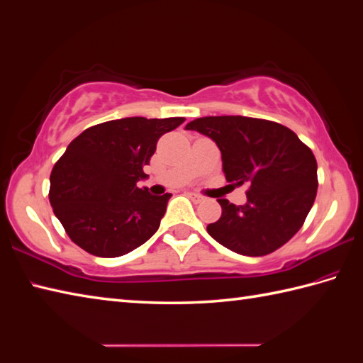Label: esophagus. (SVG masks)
<instances>
[{
	"instance_id": "esophagus-1",
	"label": "esophagus",
	"mask_w": 363,
	"mask_h": 363,
	"mask_svg": "<svg viewBox=\"0 0 363 363\" xmlns=\"http://www.w3.org/2000/svg\"><path fill=\"white\" fill-rule=\"evenodd\" d=\"M184 194H186L191 200H194V202H202V200H203V197H202V196H199V194H196V192L186 191V192H184Z\"/></svg>"
}]
</instances>
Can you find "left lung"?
Here are the masks:
<instances>
[{"label":"left lung","mask_w":363,"mask_h":363,"mask_svg":"<svg viewBox=\"0 0 363 363\" xmlns=\"http://www.w3.org/2000/svg\"><path fill=\"white\" fill-rule=\"evenodd\" d=\"M211 138L222 154L227 182L247 183V203L227 199L209 236L244 256H264L283 247L303 227L317 196V161L284 125L247 116H205L186 124Z\"/></svg>","instance_id":"8db88e82"}]
</instances>
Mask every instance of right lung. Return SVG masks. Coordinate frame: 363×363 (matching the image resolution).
I'll return each mask as SVG.
<instances>
[{
  "instance_id": "add662e5",
  "label": "right lung",
  "mask_w": 363,
  "mask_h": 363,
  "mask_svg": "<svg viewBox=\"0 0 363 363\" xmlns=\"http://www.w3.org/2000/svg\"><path fill=\"white\" fill-rule=\"evenodd\" d=\"M184 118L141 116L93 125L69 143L51 172L50 202L69 239L99 257H118L155 235L171 194L152 196L147 179L161 135Z\"/></svg>"
}]
</instances>
